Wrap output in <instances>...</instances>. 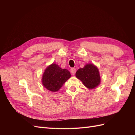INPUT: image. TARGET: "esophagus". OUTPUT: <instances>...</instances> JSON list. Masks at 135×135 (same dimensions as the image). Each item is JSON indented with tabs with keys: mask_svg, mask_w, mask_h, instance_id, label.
I'll use <instances>...</instances> for the list:
<instances>
[{
	"mask_svg": "<svg viewBox=\"0 0 135 135\" xmlns=\"http://www.w3.org/2000/svg\"><path fill=\"white\" fill-rule=\"evenodd\" d=\"M70 73L72 75H75L76 73V69L75 68H71L70 69Z\"/></svg>",
	"mask_w": 135,
	"mask_h": 135,
	"instance_id": "1",
	"label": "esophagus"
}]
</instances>
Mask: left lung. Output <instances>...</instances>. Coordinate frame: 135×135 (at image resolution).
I'll return each instance as SVG.
<instances>
[{
	"instance_id": "1",
	"label": "left lung",
	"mask_w": 135,
	"mask_h": 135,
	"mask_svg": "<svg viewBox=\"0 0 135 135\" xmlns=\"http://www.w3.org/2000/svg\"><path fill=\"white\" fill-rule=\"evenodd\" d=\"M75 75L89 89L95 88L100 83L101 78L99 69L93 64H87L84 68L79 69Z\"/></svg>"
}]
</instances>
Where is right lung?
I'll use <instances>...</instances> for the list:
<instances>
[{"instance_id": "1", "label": "right lung", "mask_w": 135, "mask_h": 135, "mask_svg": "<svg viewBox=\"0 0 135 135\" xmlns=\"http://www.w3.org/2000/svg\"><path fill=\"white\" fill-rule=\"evenodd\" d=\"M70 77V73L67 69H61L58 65L52 64L45 70L42 81L45 88L54 92L58 91Z\"/></svg>"}]
</instances>
